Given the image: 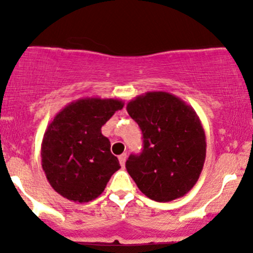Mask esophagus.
<instances>
[{
    "label": "esophagus",
    "mask_w": 253,
    "mask_h": 253,
    "mask_svg": "<svg viewBox=\"0 0 253 253\" xmlns=\"http://www.w3.org/2000/svg\"><path fill=\"white\" fill-rule=\"evenodd\" d=\"M126 159H127V155L126 153H124V155L119 156V162H120V165L121 167H125V163H126Z\"/></svg>",
    "instance_id": "obj_1"
}]
</instances>
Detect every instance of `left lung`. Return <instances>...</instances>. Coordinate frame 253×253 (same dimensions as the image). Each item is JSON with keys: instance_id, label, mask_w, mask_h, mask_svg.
I'll use <instances>...</instances> for the list:
<instances>
[{"instance_id": "left-lung-1", "label": "left lung", "mask_w": 253, "mask_h": 253, "mask_svg": "<svg viewBox=\"0 0 253 253\" xmlns=\"http://www.w3.org/2000/svg\"><path fill=\"white\" fill-rule=\"evenodd\" d=\"M129 117L143 132V151L126 169L139 190L157 202L184 196L196 184L206 159V134L193 107L165 91L129 101Z\"/></svg>"}]
</instances>
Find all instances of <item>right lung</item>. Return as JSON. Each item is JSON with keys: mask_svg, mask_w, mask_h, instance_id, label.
Segmentation results:
<instances>
[{"mask_svg": "<svg viewBox=\"0 0 253 253\" xmlns=\"http://www.w3.org/2000/svg\"><path fill=\"white\" fill-rule=\"evenodd\" d=\"M123 107L118 98H80L64 107L48 125L42 144V165L59 195L84 203L103 193L120 164L101 127Z\"/></svg>", "mask_w": 253, "mask_h": 253, "instance_id": "right-lung-1", "label": "right lung"}]
</instances>
